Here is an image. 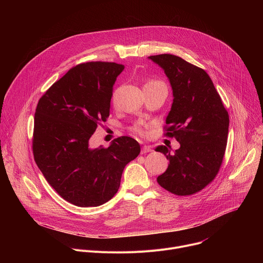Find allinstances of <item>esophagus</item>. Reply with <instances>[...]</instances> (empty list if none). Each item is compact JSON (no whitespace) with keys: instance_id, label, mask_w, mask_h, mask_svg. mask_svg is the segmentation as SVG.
<instances>
[{"instance_id":"obj_1","label":"esophagus","mask_w":263,"mask_h":263,"mask_svg":"<svg viewBox=\"0 0 263 263\" xmlns=\"http://www.w3.org/2000/svg\"><path fill=\"white\" fill-rule=\"evenodd\" d=\"M153 149L152 147L149 145H143L142 148H141V154H145V153H148V152H152Z\"/></svg>"}]
</instances>
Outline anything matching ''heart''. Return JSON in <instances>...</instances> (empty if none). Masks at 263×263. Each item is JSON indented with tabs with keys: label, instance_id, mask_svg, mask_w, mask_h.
<instances>
[{
	"label": "heart",
	"instance_id": "b5f03b06",
	"mask_svg": "<svg viewBox=\"0 0 263 263\" xmlns=\"http://www.w3.org/2000/svg\"><path fill=\"white\" fill-rule=\"evenodd\" d=\"M157 85H164V84H163L161 81H159V80H156V79H149V80H147V81L144 83L143 88L153 87V86H157ZM130 130H131L134 134H137V135H139V136H145V134H146V132H145V130H144L143 125H142V124H140V123H136V124H134V125L130 128Z\"/></svg>",
	"mask_w": 263,
	"mask_h": 263
}]
</instances>
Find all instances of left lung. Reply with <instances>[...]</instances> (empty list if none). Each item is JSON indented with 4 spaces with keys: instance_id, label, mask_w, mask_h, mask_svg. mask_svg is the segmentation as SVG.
Segmentation results:
<instances>
[{
    "instance_id": "obj_1",
    "label": "left lung",
    "mask_w": 263,
    "mask_h": 263,
    "mask_svg": "<svg viewBox=\"0 0 263 263\" xmlns=\"http://www.w3.org/2000/svg\"><path fill=\"white\" fill-rule=\"evenodd\" d=\"M170 79L174 102L166 118L164 136L180 147L172 155L165 145L156 148L170 161L158 184L176 196L195 195L210 184L226 151L229 115L208 73L172 54L149 56Z\"/></svg>"
}]
</instances>
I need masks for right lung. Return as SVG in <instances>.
Returning <instances> with one entry per match:
<instances>
[{
    "instance_id": "right-lung-1",
    "label": "right lung",
    "mask_w": 263,
    "mask_h": 263,
    "mask_svg": "<svg viewBox=\"0 0 263 263\" xmlns=\"http://www.w3.org/2000/svg\"><path fill=\"white\" fill-rule=\"evenodd\" d=\"M125 66L91 61L71 67L40 99L34 117L32 149L43 175L65 201L100 206L118 193L123 171L140 153L129 136L110 146L89 147V139L109 118L117 77Z\"/></svg>"
}]
</instances>
